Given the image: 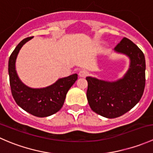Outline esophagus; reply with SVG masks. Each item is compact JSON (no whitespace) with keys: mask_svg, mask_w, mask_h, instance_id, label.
<instances>
[{"mask_svg":"<svg viewBox=\"0 0 153 153\" xmlns=\"http://www.w3.org/2000/svg\"><path fill=\"white\" fill-rule=\"evenodd\" d=\"M87 75H88V72L86 70H85V69H81V70L79 72V73H78L79 77H81V78H84V77H86Z\"/></svg>","mask_w":153,"mask_h":153,"instance_id":"obj_1","label":"esophagus"}]
</instances>
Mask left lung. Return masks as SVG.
I'll return each instance as SVG.
<instances>
[{
	"mask_svg": "<svg viewBox=\"0 0 153 153\" xmlns=\"http://www.w3.org/2000/svg\"><path fill=\"white\" fill-rule=\"evenodd\" d=\"M117 53L129 59L124 76L115 81L86 77V98L93 112L107 118H115L130 110L139 102L145 87L146 63L143 52L132 41L124 38L115 47Z\"/></svg>",
	"mask_w": 153,
	"mask_h": 153,
	"instance_id": "8db88e82",
	"label": "left lung"
}]
</instances>
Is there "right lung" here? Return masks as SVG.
I'll list each match as a JSON object with an SVG mask.
<instances>
[{
  "label": "right lung",
  "mask_w": 153,
  "mask_h": 153,
  "mask_svg": "<svg viewBox=\"0 0 153 153\" xmlns=\"http://www.w3.org/2000/svg\"><path fill=\"white\" fill-rule=\"evenodd\" d=\"M32 37L22 40L18 44L9 59V75L12 96L20 107L37 117H47L56 113L64 105L66 95L78 79L73 74L59 78L56 82L44 88H31L25 85L18 77L15 63L19 51Z\"/></svg>",
  "instance_id": "add662e5"
}]
</instances>
